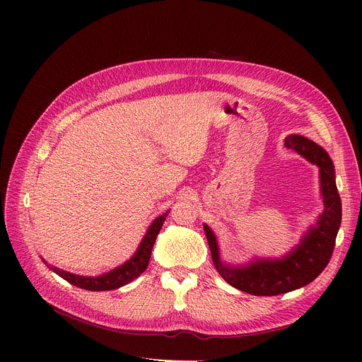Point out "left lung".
I'll use <instances>...</instances> for the list:
<instances>
[{
    "label": "left lung",
    "mask_w": 362,
    "mask_h": 362,
    "mask_svg": "<svg viewBox=\"0 0 362 362\" xmlns=\"http://www.w3.org/2000/svg\"><path fill=\"white\" fill-rule=\"evenodd\" d=\"M284 145L311 164L318 165L320 194L325 205L317 223L310 226L308 232L303 233L293 250L281 258L255 257L246 264L232 265L221 259L217 238L210 227L204 224L218 274L230 286L255 296L288 293L311 283L330 261L341 221V202L336 187L334 165L327 151L302 135H289L284 139Z\"/></svg>",
    "instance_id": "1"
}]
</instances>
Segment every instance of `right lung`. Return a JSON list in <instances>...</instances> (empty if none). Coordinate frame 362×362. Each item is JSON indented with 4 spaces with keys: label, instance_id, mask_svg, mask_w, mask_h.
<instances>
[{
    "label": "right lung",
    "instance_id": "obj_1",
    "mask_svg": "<svg viewBox=\"0 0 362 362\" xmlns=\"http://www.w3.org/2000/svg\"><path fill=\"white\" fill-rule=\"evenodd\" d=\"M170 210L165 211L164 214L158 216L154 221H152L148 227V230L145 233V236L142 238L138 250L133 254V257H130L126 262H123L119 267L112 269L104 274L100 276H79V274H73L69 272H64L62 269H57L55 265H49L45 259H42L48 269L52 270L55 274H59L60 277H63L64 280H67L73 286H78L81 289L85 291H112V289H119L124 284L130 283L132 280H135L136 277H139L148 267L149 264V258H151V252H152V246L156 243V239L161 230V226L165 220V217L168 216Z\"/></svg>",
    "mask_w": 362,
    "mask_h": 362
}]
</instances>
